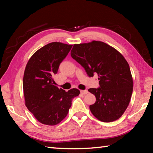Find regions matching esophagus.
Returning <instances> with one entry per match:
<instances>
[{
    "label": "esophagus",
    "instance_id": "esophagus-1",
    "mask_svg": "<svg viewBox=\"0 0 153 153\" xmlns=\"http://www.w3.org/2000/svg\"><path fill=\"white\" fill-rule=\"evenodd\" d=\"M80 92L82 94V95H86V94L88 93V91L87 90H81Z\"/></svg>",
    "mask_w": 153,
    "mask_h": 153
}]
</instances>
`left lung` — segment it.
Wrapping results in <instances>:
<instances>
[{
	"instance_id": "obj_1",
	"label": "left lung",
	"mask_w": 153,
	"mask_h": 153,
	"mask_svg": "<svg viewBox=\"0 0 153 153\" xmlns=\"http://www.w3.org/2000/svg\"><path fill=\"white\" fill-rule=\"evenodd\" d=\"M70 54L89 77L99 76L100 88L88 89L96 97V102L89 106L93 115L103 122L119 119L128 108L134 87L125 58L116 48L100 41L74 44Z\"/></svg>"
}]
</instances>
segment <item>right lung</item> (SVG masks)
I'll return each mask as SVG.
<instances>
[{
    "label": "right lung",
    "mask_w": 153,
    "mask_h": 153,
    "mask_svg": "<svg viewBox=\"0 0 153 153\" xmlns=\"http://www.w3.org/2000/svg\"><path fill=\"white\" fill-rule=\"evenodd\" d=\"M72 45L60 42L48 43L37 50L28 60L23 78L25 105L40 123L55 126L66 118L71 100L79 89L65 91L54 85L53 76Z\"/></svg>",
    "instance_id": "obj_1"
}]
</instances>
